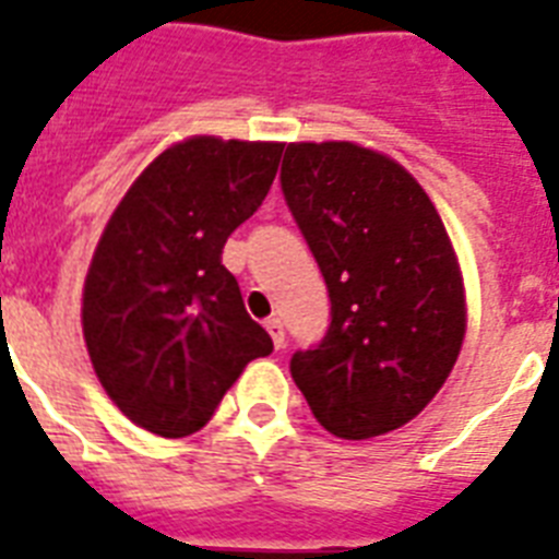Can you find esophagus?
<instances>
[{"label":"esophagus","instance_id":"1","mask_svg":"<svg viewBox=\"0 0 559 559\" xmlns=\"http://www.w3.org/2000/svg\"><path fill=\"white\" fill-rule=\"evenodd\" d=\"M266 331H270L272 342H275V348H284V322H281L278 316L266 319Z\"/></svg>","mask_w":559,"mask_h":559}]
</instances>
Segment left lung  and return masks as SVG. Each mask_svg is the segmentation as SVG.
I'll use <instances>...</instances> for the list:
<instances>
[{
    "label": "left lung",
    "mask_w": 559,
    "mask_h": 559,
    "mask_svg": "<svg viewBox=\"0 0 559 559\" xmlns=\"http://www.w3.org/2000/svg\"><path fill=\"white\" fill-rule=\"evenodd\" d=\"M281 191L324 275L331 324L289 373L313 417L362 441L420 415L464 342V284L432 200L350 142L287 144Z\"/></svg>",
    "instance_id": "8db88e82"
}]
</instances>
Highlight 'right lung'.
<instances>
[{
  "mask_svg": "<svg viewBox=\"0 0 559 559\" xmlns=\"http://www.w3.org/2000/svg\"><path fill=\"white\" fill-rule=\"evenodd\" d=\"M284 144L193 135L156 156L118 202L83 284V340L135 426L186 438L252 359L272 354L223 246L261 209Z\"/></svg>",
  "mask_w": 559,
  "mask_h": 559,
  "instance_id": "right-lung-1",
  "label": "right lung"
}]
</instances>
